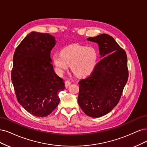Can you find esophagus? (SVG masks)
<instances>
[{
	"label": "esophagus",
	"mask_w": 147,
	"mask_h": 147,
	"mask_svg": "<svg viewBox=\"0 0 147 147\" xmlns=\"http://www.w3.org/2000/svg\"><path fill=\"white\" fill-rule=\"evenodd\" d=\"M71 84V82L69 81V80H65V87H68L69 85Z\"/></svg>",
	"instance_id": "esophagus-1"
}]
</instances>
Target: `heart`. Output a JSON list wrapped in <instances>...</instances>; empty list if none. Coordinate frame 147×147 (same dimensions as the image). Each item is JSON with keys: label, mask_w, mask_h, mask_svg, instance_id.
I'll list each match as a JSON object with an SVG mask.
<instances>
[{"label": "heart", "mask_w": 147, "mask_h": 147, "mask_svg": "<svg viewBox=\"0 0 147 147\" xmlns=\"http://www.w3.org/2000/svg\"><path fill=\"white\" fill-rule=\"evenodd\" d=\"M98 57V51L94 47L75 44L65 47L60 54H54L53 61L59 72L63 73L70 65L76 75L84 78L93 72Z\"/></svg>", "instance_id": "1"}]
</instances>
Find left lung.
Listing matches in <instances>:
<instances>
[{
	"mask_svg": "<svg viewBox=\"0 0 147 147\" xmlns=\"http://www.w3.org/2000/svg\"><path fill=\"white\" fill-rule=\"evenodd\" d=\"M96 42L100 58L93 72L79 82L78 104L86 114L100 117L110 112L119 102L128 79L126 52L107 34L90 37Z\"/></svg>",
	"mask_w": 147,
	"mask_h": 147,
	"instance_id": "8db88e82",
	"label": "left lung"
}]
</instances>
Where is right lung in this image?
Wrapping results in <instances>:
<instances>
[{"label":"right lung","instance_id":"1","mask_svg":"<svg viewBox=\"0 0 147 147\" xmlns=\"http://www.w3.org/2000/svg\"><path fill=\"white\" fill-rule=\"evenodd\" d=\"M55 43L50 34L32 32L14 53L11 81L17 99L36 117H46L54 111L60 102L58 94L65 88L51 64V51Z\"/></svg>","mask_w":147,"mask_h":147}]
</instances>
